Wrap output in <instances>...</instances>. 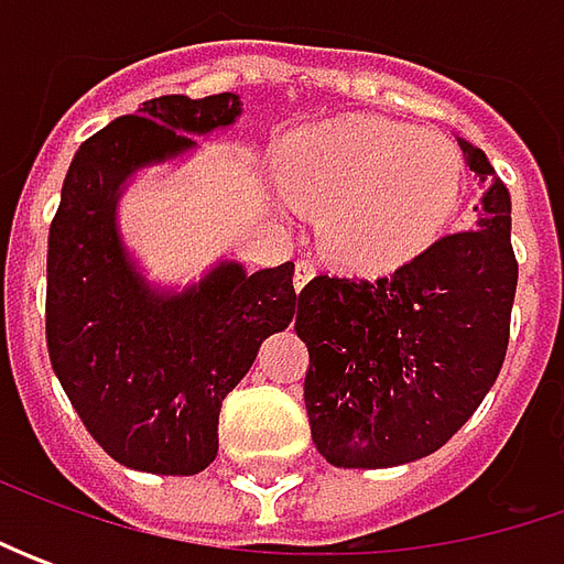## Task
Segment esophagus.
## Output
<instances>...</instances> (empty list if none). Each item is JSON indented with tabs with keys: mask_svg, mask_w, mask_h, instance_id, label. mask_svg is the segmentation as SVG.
<instances>
[{
	"mask_svg": "<svg viewBox=\"0 0 564 564\" xmlns=\"http://www.w3.org/2000/svg\"><path fill=\"white\" fill-rule=\"evenodd\" d=\"M316 263L314 260H297V267H294V289H304L311 279H314Z\"/></svg>",
	"mask_w": 564,
	"mask_h": 564,
	"instance_id": "esophagus-1",
	"label": "esophagus"
}]
</instances>
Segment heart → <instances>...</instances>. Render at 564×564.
<instances>
[{
    "label": "heart",
    "mask_w": 564,
    "mask_h": 564,
    "mask_svg": "<svg viewBox=\"0 0 564 564\" xmlns=\"http://www.w3.org/2000/svg\"><path fill=\"white\" fill-rule=\"evenodd\" d=\"M275 182L289 204L319 213L323 248L341 267L389 272L452 223L465 165L443 134L382 119H336L285 138Z\"/></svg>",
    "instance_id": "obj_1"
}]
</instances>
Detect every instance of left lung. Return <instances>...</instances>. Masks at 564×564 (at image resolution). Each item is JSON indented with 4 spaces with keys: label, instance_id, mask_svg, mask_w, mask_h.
Returning a JSON list of instances; mask_svg holds the SVG:
<instances>
[{
    "label": "left lung",
    "instance_id": "obj_1",
    "mask_svg": "<svg viewBox=\"0 0 564 564\" xmlns=\"http://www.w3.org/2000/svg\"><path fill=\"white\" fill-rule=\"evenodd\" d=\"M462 150L492 182L477 226L389 275H314L297 294L294 329L311 355L304 404L329 465L373 470L443 448L502 370L518 285L511 197L484 150Z\"/></svg>",
    "mask_w": 564,
    "mask_h": 564
}]
</instances>
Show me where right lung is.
I'll return each mask as SVG.
<instances>
[{
	"label": "right lung",
	"instance_id": "1",
	"mask_svg": "<svg viewBox=\"0 0 564 564\" xmlns=\"http://www.w3.org/2000/svg\"><path fill=\"white\" fill-rule=\"evenodd\" d=\"M235 94L141 102L80 143L50 226L46 345L77 417L119 465L191 477L219 452V408L263 338L294 319V263H223L185 294H153L116 231L121 182L238 119Z\"/></svg>",
	"mask_w": 564,
	"mask_h": 564
}]
</instances>
